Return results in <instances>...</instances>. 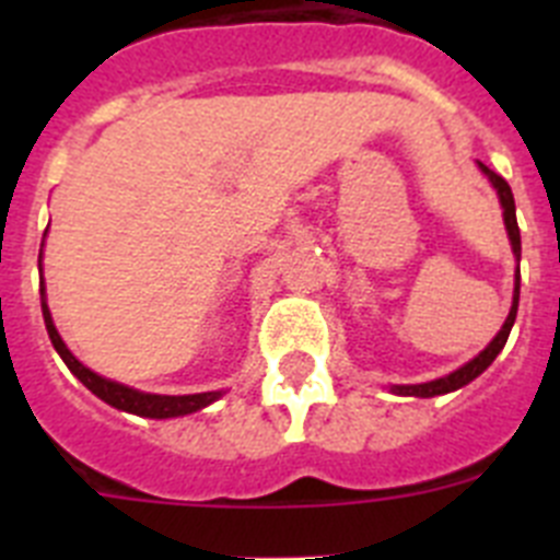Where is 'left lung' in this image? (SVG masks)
Returning <instances> with one entry per match:
<instances>
[{
	"label": "left lung",
	"instance_id": "8db88e82",
	"mask_svg": "<svg viewBox=\"0 0 560 560\" xmlns=\"http://www.w3.org/2000/svg\"><path fill=\"white\" fill-rule=\"evenodd\" d=\"M479 171L488 176V182H491V187L497 190L499 196V205H502V219H504V230H508V237H511V249L513 255H516V264L522 260V235H518V224H516V201H513V192H511V185L499 176V173H493L491 167L482 165V162H477ZM518 283H522V275H518V266H516V283H513V305H511V314H508V319H504V325L499 328V334L493 336L491 341H488V348L479 350L477 355H474L471 361H465L463 368H457L454 373L443 375V378H434V381H427V384H393L389 387V393L395 395H409V398H434V395H446V393H454V389L465 387V384H471L477 375H482L485 370L491 368L493 359H497L499 353H502L504 341H508V336H511V328L513 323H516V311H518Z\"/></svg>",
	"mask_w": 560,
	"mask_h": 560
}]
</instances>
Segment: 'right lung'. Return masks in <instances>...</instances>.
Segmentation results:
<instances>
[{
	"label": "right lung",
	"mask_w": 560,
	"mask_h": 560,
	"mask_svg": "<svg viewBox=\"0 0 560 560\" xmlns=\"http://www.w3.org/2000/svg\"><path fill=\"white\" fill-rule=\"evenodd\" d=\"M47 235V232H44ZM44 246V244H42ZM38 271H42V252H38ZM42 314L44 325H47L49 341L56 353L61 355L63 364L69 368V373L81 381L83 387L92 389L101 400H106L108 407L120 409V412L140 415V418H153V420H165V418H182V415L201 412L205 407L215 404V400L224 395V389H215V393H192V395H156V393H142V389H133L128 384H120V381H112L106 375L89 370L86 364L72 355V350L63 345L61 334H58L56 323H52V314H49L47 305V289H44V277H42Z\"/></svg>",
	"instance_id": "add662e5"
}]
</instances>
